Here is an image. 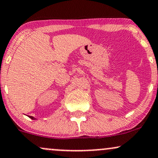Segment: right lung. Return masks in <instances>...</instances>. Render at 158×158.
I'll return each instance as SVG.
<instances>
[{"label": "right lung", "instance_id": "add662e5", "mask_svg": "<svg viewBox=\"0 0 158 158\" xmlns=\"http://www.w3.org/2000/svg\"><path fill=\"white\" fill-rule=\"evenodd\" d=\"M29 117H30V118H31L32 119H37L36 118H35V117H32V116H28Z\"/></svg>", "mask_w": 158, "mask_h": 158}]
</instances>
